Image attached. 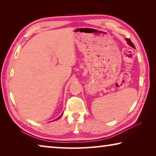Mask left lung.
Wrapping results in <instances>:
<instances>
[{"mask_svg":"<svg viewBox=\"0 0 156 156\" xmlns=\"http://www.w3.org/2000/svg\"><path fill=\"white\" fill-rule=\"evenodd\" d=\"M126 41H127V43L129 44V45L131 46L132 47H133V48H135V46H134V44H133V43H132V42L131 41L130 39L126 38Z\"/></svg>","mask_w":156,"mask_h":156,"instance_id":"obj_1","label":"left lung"}]
</instances>
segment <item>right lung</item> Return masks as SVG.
Returning <instances> with one entry per match:
<instances>
[{"label":"right lung","instance_id":"right-lung-1","mask_svg":"<svg viewBox=\"0 0 156 156\" xmlns=\"http://www.w3.org/2000/svg\"><path fill=\"white\" fill-rule=\"evenodd\" d=\"M60 117H61V116H60V117H59V118H57V119H56V120H58V119H59V118H60Z\"/></svg>","mask_w":156,"mask_h":156}]
</instances>
